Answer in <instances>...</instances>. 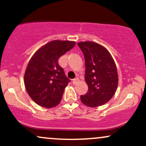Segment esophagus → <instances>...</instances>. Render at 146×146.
<instances>
[{"instance_id":"obj_1","label":"esophagus","mask_w":146,"mask_h":146,"mask_svg":"<svg viewBox=\"0 0 146 146\" xmlns=\"http://www.w3.org/2000/svg\"><path fill=\"white\" fill-rule=\"evenodd\" d=\"M79 82V79L78 78H75L73 80V84H76Z\"/></svg>"}]
</instances>
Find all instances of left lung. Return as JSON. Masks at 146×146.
Segmentation results:
<instances>
[{
    "label": "left lung",
    "mask_w": 146,
    "mask_h": 146,
    "mask_svg": "<svg viewBox=\"0 0 146 146\" xmlns=\"http://www.w3.org/2000/svg\"><path fill=\"white\" fill-rule=\"evenodd\" d=\"M78 45L85 59V81L88 90L80 99L84 104L97 107L113 98L118 85L115 62L106 48L93 42H81Z\"/></svg>",
    "instance_id": "obj_1"
}]
</instances>
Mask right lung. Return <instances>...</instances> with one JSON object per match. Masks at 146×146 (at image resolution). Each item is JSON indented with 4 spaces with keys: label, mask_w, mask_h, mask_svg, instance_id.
<instances>
[{
    "label": "right lung",
    "mask_w": 146,
    "mask_h": 146,
    "mask_svg": "<svg viewBox=\"0 0 146 146\" xmlns=\"http://www.w3.org/2000/svg\"><path fill=\"white\" fill-rule=\"evenodd\" d=\"M75 44L73 41H51L31 58L25 73V85L37 104L49 108L61 101L65 87L71 80L65 75L58 59Z\"/></svg>",
    "instance_id": "right-lung-1"
}]
</instances>
